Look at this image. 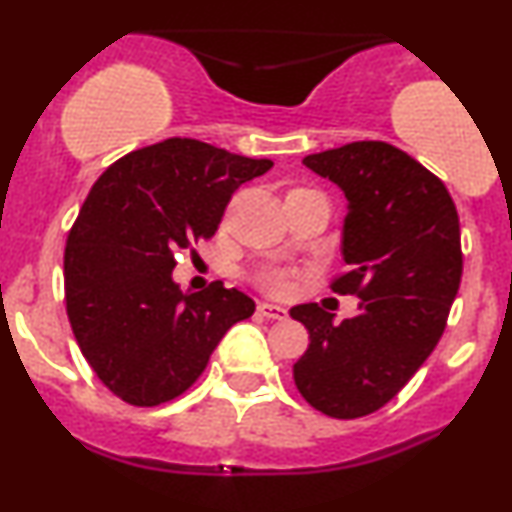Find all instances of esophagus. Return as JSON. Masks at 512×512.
Listing matches in <instances>:
<instances>
[{"label": "esophagus", "mask_w": 512, "mask_h": 512, "mask_svg": "<svg viewBox=\"0 0 512 512\" xmlns=\"http://www.w3.org/2000/svg\"><path fill=\"white\" fill-rule=\"evenodd\" d=\"M257 313L267 317V320H286V317H289V313H286L281 305H274V303H260L257 305Z\"/></svg>", "instance_id": "34e87169"}]
</instances>
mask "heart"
I'll return each instance as SVG.
<instances>
[{
    "label": "heart",
    "instance_id": "b5f03b06",
    "mask_svg": "<svg viewBox=\"0 0 512 512\" xmlns=\"http://www.w3.org/2000/svg\"><path fill=\"white\" fill-rule=\"evenodd\" d=\"M257 284H260L267 293L284 296V293L291 291L293 279L289 272H284V269H267V272H262L260 276H257Z\"/></svg>",
    "mask_w": 512,
    "mask_h": 512
}]
</instances>
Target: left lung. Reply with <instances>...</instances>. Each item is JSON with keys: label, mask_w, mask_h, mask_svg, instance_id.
<instances>
[{"label": "left lung", "mask_w": 512, "mask_h": 512, "mask_svg": "<svg viewBox=\"0 0 512 512\" xmlns=\"http://www.w3.org/2000/svg\"><path fill=\"white\" fill-rule=\"evenodd\" d=\"M303 163L349 202V272L332 291L361 303L342 322L317 303L291 308L310 334L293 380L310 407L358 419L385 407L443 337L462 279L460 219L443 180L392 144L351 142Z\"/></svg>", "instance_id": "8db88e82"}]
</instances>
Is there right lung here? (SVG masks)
<instances>
[{
  "label": "right lung",
  "instance_id": "right-lung-1",
  "mask_svg": "<svg viewBox=\"0 0 512 512\" xmlns=\"http://www.w3.org/2000/svg\"><path fill=\"white\" fill-rule=\"evenodd\" d=\"M272 166L173 137L122 156L91 187L67 236L64 301L81 354L122 402L180 397L255 313L221 281L182 293L173 269L175 252L214 236L233 192Z\"/></svg>",
  "mask_w": 512,
  "mask_h": 512
}]
</instances>
